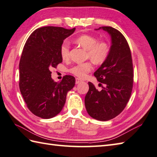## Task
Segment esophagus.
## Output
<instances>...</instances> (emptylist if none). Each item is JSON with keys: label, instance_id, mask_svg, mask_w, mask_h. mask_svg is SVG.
Masks as SVG:
<instances>
[{"label": "esophagus", "instance_id": "34e87169", "mask_svg": "<svg viewBox=\"0 0 157 157\" xmlns=\"http://www.w3.org/2000/svg\"><path fill=\"white\" fill-rule=\"evenodd\" d=\"M82 81L81 79H79V78H76V84H78L79 82H81Z\"/></svg>", "mask_w": 157, "mask_h": 157}]
</instances>
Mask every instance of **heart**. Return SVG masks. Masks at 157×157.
Masks as SVG:
<instances>
[{"label":"heart","mask_w":157,"mask_h":157,"mask_svg":"<svg viewBox=\"0 0 157 157\" xmlns=\"http://www.w3.org/2000/svg\"><path fill=\"white\" fill-rule=\"evenodd\" d=\"M76 44L87 49V57L90 58L96 64H102L108 58L111 47L105 40H98L97 37L92 35L84 34L75 40ZM70 47L69 43L65 41L60 46V55L63 60L70 59ZM92 61L79 63L71 67L69 72L80 78H84L94 68Z\"/></svg>","instance_id":"1"}]
</instances>
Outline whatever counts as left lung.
Wrapping results in <instances>:
<instances>
[{"instance_id": "obj_1", "label": "left lung", "mask_w": 157, "mask_h": 157, "mask_svg": "<svg viewBox=\"0 0 157 157\" xmlns=\"http://www.w3.org/2000/svg\"><path fill=\"white\" fill-rule=\"evenodd\" d=\"M100 29L110 34L112 42L108 58L94 72L105 87L98 91L89 82L85 105L91 117L107 121L119 115L128 102L133 86V66L131 49L122 33L111 26Z\"/></svg>"}]
</instances>
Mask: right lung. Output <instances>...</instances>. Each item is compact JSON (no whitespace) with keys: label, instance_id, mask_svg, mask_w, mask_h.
<instances>
[{"label":"right lung","instance_id":"add662e5","mask_svg":"<svg viewBox=\"0 0 157 157\" xmlns=\"http://www.w3.org/2000/svg\"><path fill=\"white\" fill-rule=\"evenodd\" d=\"M75 28L44 26L31 34L24 46L19 63L20 90L31 113L50 119L61 112L67 93L75 85V78L64 76L54 82L51 69L62 62L60 46Z\"/></svg>","mask_w":157,"mask_h":157}]
</instances>
